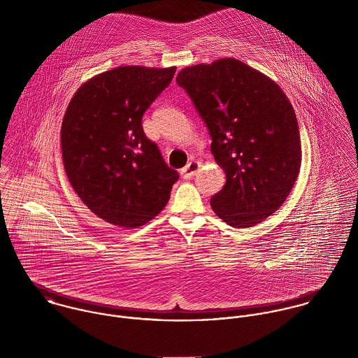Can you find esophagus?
<instances>
[{
	"label": "esophagus",
	"instance_id": "34e87169",
	"mask_svg": "<svg viewBox=\"0 0 358 358\" xmlns=\"http://www.w3.org/2000/svg\"><path fill=\"white\" fill-rule=\"evenodd\" d=\"M201 168V164L199 161H190L187 162V165L180 171V175L185 178V179H190L192 176H194Z\"/></svg>",
	"mask_w": 358,
	"mask_h": 358
}]
</instances>
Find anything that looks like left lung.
I'll list each match as a JSON object with an SVG mask.
<instances>
[{"instance_id":"1","label":"left lung","mask_w":358,"mask_h":358,"mask_svg":"<svg viewBox=\"0 0 358 358\" xmlns=\"http://www.w3.org/2000/svg\"><path fill=\"white\" fill-rule=\"evenodd\" d=\"M176 83L192 98L226 173L213 212L233 227H252L289 196L301 171L295 110L271 78L233 57L189 66Z\"/></svg>"}]
</instances>
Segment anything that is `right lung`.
Here are the masks:
<instances>
[{"label": "right lung", "mask_w": 358, "mask_h": 358, "mask_svg": "<svg viewBox=\"0 0 358 358\" xmlns=\"http://www.w3.org/2000/svg\"><path fill=\"white\" fill-rule=\"evenodd\" d=\"M176 67L120 66L84 83L62 122L66 175L81 201L103 220L139 227L166 205L179 175L148 139L142 117Z\"/></svg>", "instance_id": "right-lung-1"}]
</instances>
